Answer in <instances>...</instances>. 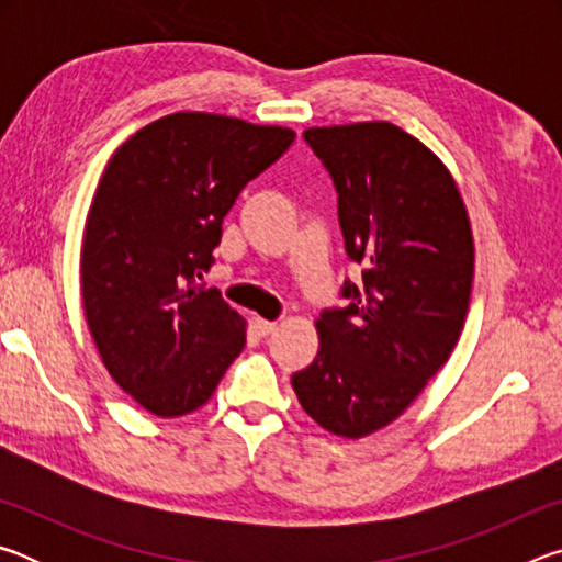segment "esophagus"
<instances>
[{
    "mask_svg": "<svg viewBox=\"0 0 562 562\" xmlns=\"http://www.w3.org/2000/svg\"><path fill=\"white\" fill-rule=\"evenodd\" d=\"M255 329H258V335H262V337H268V335H272L274 329H278V322H270V319H255Z\"/></svg>",
    "mask_w": 562,
    "mask_h": 562,
    "instance_id": "obj_1",
    "label": "esophagus"
}]
</instances>
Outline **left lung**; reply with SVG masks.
Instances as JSON below:
<instances>
[{
	"mask_svg": "<svg viewBox=\"0 0 562 562\" xmlns=\"http://www.w3.org/2000/svg\"><path fill=\"white\" fill-rule=\"evenodd\" d=\"M304 144L335 183L361 282L345 280V307L319 315V351L292 389L322 429L361 439L451 357L471 300V225L446 166L394 123L310 128Z\"/></svg>",
	"mask_w": 562,
	"mask_h": 562,
	"instance_id": "8db88e82",
	"label": "left lung"
}]
</instances>
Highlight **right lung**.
<instances>
[{"mask_svg":"<svg viewBox=\"0 0 562 562\" xmlns=\"http://www.w3.org/2000/svg\"><path fill=\"white\" fill-rule=\"evenodd\" d=\"M292 140L183 111L133 133L103 170L83 231V312L113 382L146 412H195L243 351V317L198 280L235 198Z\"/></svg>","mask_w":562,"mask_h":562,"instance_id":"obj_1","label":"right lung"}]
</instances>
